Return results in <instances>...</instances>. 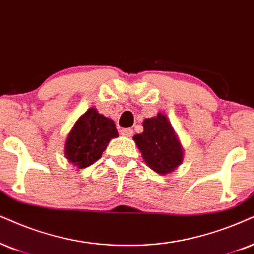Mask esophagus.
Returning <instances> with one entry per match:
<instances>
[{
	"mask_svg": "<svg viewBox=\"0 0 254 254\" xmlns=\"http://www.w3.org/2000/svg\"><path fill=\"white\" fill-rule=\"evenodd\" d=\"M121 133L123 134V136H127V137H131L133 134V130L130 129V127H127V129H122L121 130Z\"/></svg>",
	"mask_w": 254,
	"mask_h": 254,
	"instance_id": "esophagus-1",
	"label": "esophagus"
}]
</instances>
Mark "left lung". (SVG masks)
<instances>
[{
	"mask_svg": "<svg viewBox=\"0 0 254 254\" xmlns=\"http://www.w3.org/2000/svg\"><path fill=\"white\" fill-rule=\"evenodd\" d=\"M143 133L134 134L133 139L142 152L146 164L159 175H166L181 165L183 150L168 118L158 114L146 118Z\"/></svg>",
	"mask_w": 254,
	"mask_h": 254,
	"instance_id": "obj_1",
	"label": "left lung"
}]
</instances>
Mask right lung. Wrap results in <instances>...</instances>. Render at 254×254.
Here are the masks:
<instances>
[{"mask_svg":"<svg viewBox=\"0 0 254 254\" xmlns=\"http://www.w3.org/2000/svg\"><path fill=\"white\" fill-rule=\"evenodd\" d=\"M118 132L114 121L91 108L73 125L65 143V156L79 169L88 168L101 158Z\"/></svg>","mask_w":254,"mask_h":254,"instance_id":"add662e5","label":"right lung"}]
</instances>
